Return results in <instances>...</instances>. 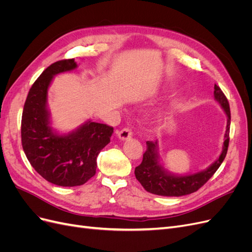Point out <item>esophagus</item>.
Segmentation results:
<instances>
[{
  "mask_svg": "<svg viewBox=\"0 0 252 252\" xmlns=\"http://www.w3.org/2000/svg\"><path fill=\"white\" fill-rule=\"evenodd\" d=\"M131 136H132V131L130 130V129H128V128L122 129V130H120V131L118 132V138H119L121 141L130 140Z\"/></svg>",
  "mask_w": 252,
  "mask_h": 252,
  "instance_id": "obj_1",
  "label": "esophagus"
}]
</instances>
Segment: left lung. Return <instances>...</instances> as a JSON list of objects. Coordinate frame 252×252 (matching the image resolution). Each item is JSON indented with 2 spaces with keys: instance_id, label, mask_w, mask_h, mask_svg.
I'll return each instance as SVG.
<instances>
[{
  "instance_id": "8db88e82",
  "label": "left lung",
  "mask_w": 252,
  "mask_h": 252,
  "mask_svg": "<svg viewBox=\"0 0 252 252\" xmlns=\"http://www.w3.org/2000/svg\"><path fill=\"white\" fill-rule=\"evenodd\" d=\"M215 100L220 105L227 117L226 132L224 134V143L222 152L207 168L190 174H175L167 170L159 163L158 141H147V150L143 155L142 163L135 167L134 174L141 185L146 191L163 195V196H182L187 195L200 189L207 182L223 163L227 154L228 144H229V129H230V107L228 100L223 91L218 85H215L213 91Z\"/></svg>"
}]
</instances>
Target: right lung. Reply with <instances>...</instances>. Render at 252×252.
I'll use <instances>...</instances> for the list:
<instances>
[{
	"label": "right lung",
	"instance_id": "add662e5",
	"mask_svg": "<svg viewBox=\"0 0 252 252\" xmlns=\"http://www.w3.org/2000/svg\"><path fill=\"white\" fill-rule=\"evenodd\" d=\"M78 67L74 59L62 60L45 69L30 88L22 114V146L29 163L52 184L73 187L94 177L96 158L110 142L113 128L86 121L74 130L60 133L51 126L48 89L59 73Z\"/></svg>",
	"mask_w": 252,
	"mask_h": 252
}]
</instances>
